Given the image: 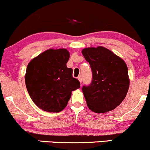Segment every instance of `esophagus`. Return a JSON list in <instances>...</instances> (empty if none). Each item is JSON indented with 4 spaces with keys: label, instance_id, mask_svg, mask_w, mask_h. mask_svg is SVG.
I'll use <instances>...</instances> for the list:
<instances>
[{
    "label": "esophagus",
    "instance_id": "1",
    "mask_svg": "<svg viewBox=\"0 0 150 150\" xmlns=\"http://www.w3.org/2000/svg\"><path fill=\"white\" fill-rule=\"evenodd\" d=\"M77 79L80 81V83H82V76H81V75H79V76L77 77Z\"/></svg>",
    "mask_w": 150,
    "mask_h": 150
}]
</instances>
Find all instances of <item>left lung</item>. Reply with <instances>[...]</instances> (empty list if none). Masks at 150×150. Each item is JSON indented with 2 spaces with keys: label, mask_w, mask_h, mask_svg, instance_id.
Returning a JSON list of instances; mask_svg holds the SVG:
<instances>
[{
  "label": "left lung",
  "mask_w": 150,
  "mask_h": 150,
  "mask_svg": "<svg viewBox=\"0 0 150 150\" xmlns=\"http://www.w3.org/2000/svg\"><path fill=\"white\" fill-rule=\"evenodd\" d=\"M92 69V82L82 87L89 109L104 113L114 109L125 99L130 81L125 63L102 46L82 51Z\"/></svg>",
  "instance_id": "left-lung-1"
}]
</instances>
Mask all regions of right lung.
I'll return each mask as SVG.
<instances>
[{
	"instance_id": "add662e5",
	"label": "right lung",
	"mask_w": 150,
	"mask_h": 150,
	"mask_svg": "<svg viewBox=\"0 0 150 150\" xmlns=\"http://www.w3.org/2000/svg\"><path fill=\"white\" fill-rule=\"evenodd\" d=\"M70 53L66 49H49L27 65L25 84L31 99L48 112H59L68 104L72 91L80 88L79 80L67 68Z\"/></svg>"
}]
</instances>
